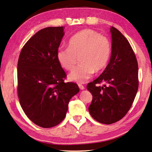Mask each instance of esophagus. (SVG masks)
<instances>
[{"label": "esophagus", "mask_w": 152, "mask_h": 152, "mask_svg": "<svg viewBox=\"0 0 152 152\" xmlns=\"http://www.w3.org/2000/svg\"><path fill=\"white\" fill-rule=\"evenodd\" d=\"M78 86H79V88H80L81 90H84V89H85V88H84V86H83V85H82L81 84H78Z\"/></svg>", "instance_id": "obj_1"}]
</instances>
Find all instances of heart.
<instances>
[{"mask_svg":"<svg viewBox=\"0 0 152 152\" xmlns=\"http://www.w3.org/2000/svg\"><path fill=\"white\" fill-rule=\"evenodd\" d=\"M111 53V42L107 37L93 30L84 29L70 39L68 48L57 50V59L64 69L72 70L79 58L80 64L68 75V80L84 83L95 71H100L107 66Z\"/></svg>","mask_w":152,"mask_h":152,"instance_id":"obj_1","label":"heart"}]
</instances>
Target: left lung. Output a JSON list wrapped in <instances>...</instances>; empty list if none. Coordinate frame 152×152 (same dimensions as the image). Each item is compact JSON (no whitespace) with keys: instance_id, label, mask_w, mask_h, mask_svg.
I'll return each instance as SVG.
<instances>
[{"instance_id":"left-lung-1","label":"left lung","mask_w":152,"mask_h":152,"mask_svg":"<svg viewBox=\"0 0 152 152\" xmlns=\"http://www.w3.org/2000/svg\"><path fill=\"white\" fill-rule=\"evenodd\" d=\"M111 34V55L104 72L87 89L93 95L88 107L91 115L102 124L121 120L130 109L138 88V66L130 43L114 27ZM105 82L102 87L96 84Z\"/></svg>"}]
</instances>
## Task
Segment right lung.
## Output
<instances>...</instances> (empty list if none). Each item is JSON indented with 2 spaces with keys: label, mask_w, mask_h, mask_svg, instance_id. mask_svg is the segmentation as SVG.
I'll use <instances>...</instances> for the list:
<instances>
[{
  "label": "right lung",
  "mask_w": 152,
  "mask_h": 152,
  "mask_svg": "<svg viewBox=\"0 0 152 152\" xmlns=\"http://www.w3.org/2000/svg\"><path fill=\"white\" fill-rule=\"evenodd\" d=\"M64 29L48 27L39 30L27 41L18 57L20 106L29 119L43 128L61 122L70 99L80 91L75 83L64 82L66 72L57 59Z\"/></svg>",
  "instance_id": "add662e5"
}]
</instances>
